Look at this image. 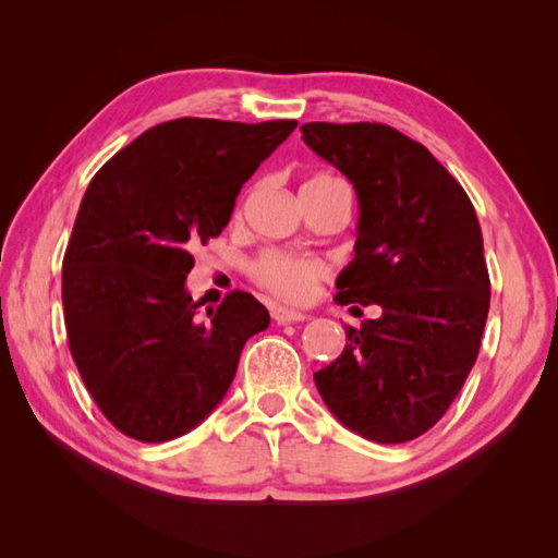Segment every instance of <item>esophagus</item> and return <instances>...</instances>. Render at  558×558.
I'll return each instance as SVG.
<instances>
[{
	"instance_id": "esophagus-1",
	"label": "esophagus",
	"mask_w": 558,
	"mask_h": 558,
	"mask_svg": "<svg viewBox=\"0 0 558 558\" xmlns=\"http://www.w3.org/2000/svg\"><path fill=\"white\" fill-rule=\"evenodd\" d=\"M272 318L277 320V324H300V320H307L310 316L302 314V312H295V310H286V307H272Z\"/></svg>"
}]
</instances>
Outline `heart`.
Listing matches in <instances>:
<instances>
[{
	"mask_svg": "<svg viewBox=\"0 0 558 558\" xmlns=\"http://www.w3.org/2000/svg\"><path fill=\"white\" fill-rule=\"evenodd\" d=\"M330 174H314L302 183V189L335 183ZM248 275L260 289L286 302H305L316 291V283L328 275V265L312 256H298L286 251H263L248 263Z\"/></svg>",
	"mask_w": 558,
	"mask_h": 558,
	"instance_id": "heart-1",
	"label": "heart"
}]
</instances>
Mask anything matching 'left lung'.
Wrapping results in <instances>:
<instances>
[{
    "instance_id": "left-lung-1",
    "label": "left lung",
    "mask_w": 558,
    "mask_h": 558,
    "mask_svg": "<svg viewBox=\"0 0 558 558\" xmlns=\"http://www.w3.org/2000/svg\"><path fill=\"white\" fill-rule=\"evenodd\" d=\"M302 140L359 195L340 305H379L347 326L342 356L314 373L328 410L365 440H414L445 416L477 361L492 300L475 207L430 150L381 123H305ZM359 310V307H351Z\"/></svg>"
}]
</instances>
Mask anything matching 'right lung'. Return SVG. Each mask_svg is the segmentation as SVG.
<instances>
[{
  "label": "right lung",
  "mask_w": 558,
  "mask_h": 558,
  "mask_svg": "<svg viewBox=\"0 0 558 558\" xmlns=\"http://www.w3.org/2000/svg\"><path fill=\"white\" fill-rule=\"evenodd\" d=\"M295 125L177 118L93 177L62 260L64 326L88 393L128 437L167 442L193 430L223 400L248 337L269 326L244 291L199 318L185 277Z\"/></svg>",
  "instance_id": "add662e5"
}]
</instances>
